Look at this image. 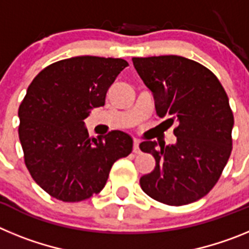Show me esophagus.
I'll return each instance as SVG.
<instances>
[{
  "label": "esophagus",
  "instance_id": "obj_1",
  "mask_svg": "<svg viewBox=\"0 0 249 249\" xmlns=\"http://www.w3.org/2000/svg\"><path fill=\"white\" fill-rule=\"evenodd\" d=\"M133 152H135V153H141L140 141H138V140L133 141Z\"/></svg>",
  "mask_w": 249,
  "mask_h": 249
}]
</instances>
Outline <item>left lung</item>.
<instances>
[{
	"instance_id": "left-lung-1",
	"label": "left lung",
	"mask_w": 249,
	"mask_h": 249,
	"mask_svg": "<svg viewBox=\"0 0 249 249\" xmlns=\"http://www.w3.org/2000/svg\"><path fill=\"white\" fill-rule=\"evenodd\" d=\"M155 98L158 117L173 123L176 143L143 141L141 151L156 160L141 177L146 195L169 206L198 201L221 177L232 152L233 113L218 78L204 66L181 56L132 58Z\"/></svg>"
}]
</instances>
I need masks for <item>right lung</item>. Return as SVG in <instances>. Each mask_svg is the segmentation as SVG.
I'll use <instances>...</instances> for the list:
<instances>
[{"mask_svg": "<svg viewBox=\"0 0 249 249\" xmlns=\"http://www.w3.org/2000/svg\"><path fill=\"white\" fill-rule=\"evenodd\" d=\"M128 66L122 58L78 56L54 62L28 86L18 109V136L31 176L63 202H80L105 187L117 160L132 152L126 132L89 138L85 120Z\"/></svg>", "mask_w": 249, "mask_h": 249, "instance_id": "right-lung-1", "label": "right lung"}]
</instances>
